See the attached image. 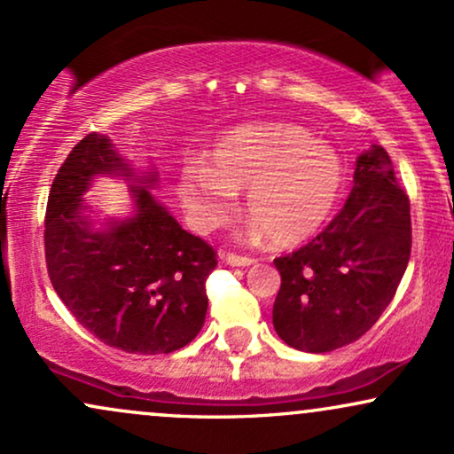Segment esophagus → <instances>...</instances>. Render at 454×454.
Here are the masks:
<instances>
[{"label":"esophagus","mask_w":454,"mask_h":454,"mask_svg":"<svg viewBox=\"0 0 454 454\" xmlns=\"http://www.w3.org/2000/svg\"><path fill=\"white\" fill-rule=\"evenodd\" d=\"M223 260H226V264H231V267H252V264H256L254 258L239 256V254H223Z\"/></svg>","instance_id":"1"}]
</instances>
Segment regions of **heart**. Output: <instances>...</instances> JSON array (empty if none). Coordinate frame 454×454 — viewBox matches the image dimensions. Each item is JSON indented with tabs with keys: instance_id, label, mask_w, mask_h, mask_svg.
<instances>
[{
	"instance_id": "b5f03b06",
	"label": "heart",
	"mask_w": 454,
	"mask_h": 454,
	"mask_svg": "<svg viewBox=\"0 0 454 454\" xmlns=\"http://www.w3.org/2000/svg\"><path fill=\"white\" fill-rule=\"evenodd\" d=\"M243 192L254 231L275 247H293L331 220L343 192V164L307 129L264 123L234 129L213 147L209 166L190 161L176 179L181 205L200 232L226 226Z\"/></svg>"
}]
</instances>
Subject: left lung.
Wrapping results in <instances>:
<instances>
[{
    "label": "left lung",
    "instance_id": "obj_1",
    "mask_svg": "<svg viewBox=\"0 0 454 454\" xmlns=\"http://www.w3.org/2000/svg\"><path fill=\"white\" fill-rule=\"evenodd\" d=\"M411 249L410 200L380 145L363 151L335 220L273 264L281 286L273 326L290 348L331 352L364 335L387 309Z\"/></svg>",
    "mask_w": 454,
    "mask_h": 454
}]
</instances>
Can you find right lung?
<instances>
[{"label":"right lung","mask_w":454,"mask_h":454,"mask_svg":"<svg viewBox=\"0 0 454 454\" xmlns=\"http://www.w3.org/2000/svg\"><path fill=\"white\" fill-rule=\"evenodd\" d=\"M98 176H119L135 200L133 215L98 223L82 198ZM158 170L134 173L111 138L87 134L70 151L53 185L44 220L46 269L78 325L129 354H168L200 333L205 281L215 252L181 228L151 194Z\"/></svg>","instance_id":"obj_1"}]
</instances>
